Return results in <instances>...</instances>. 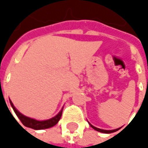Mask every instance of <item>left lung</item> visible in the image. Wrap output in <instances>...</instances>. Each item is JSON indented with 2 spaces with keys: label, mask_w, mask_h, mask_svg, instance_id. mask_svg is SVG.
<instances>
[{
  "label": "left lung",
  "mask_w": 148,
  "mask_h": 148,
  "mask_svg": "<svg viewBox=\"0 0 148 148\" xmlns=\"http://www.w3.org/2000/svg\"><path fill=\"white\" fill-rule=\"evenodd\" d=\"M90 124V126L93 129V130H97V131H99V132H101V133H105V134H110V133H113V132H116V131H117L119 129H116V130H101V129H99V128H96V127H94V126H92L91 123H89Z\"/></svg>",
  "instance_id": "left-lung-1"
}]
</instances>
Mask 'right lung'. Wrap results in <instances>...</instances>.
<instances>
[{"instance_id": "add662e5", "label": "right lung", "mask_w": 148, "mask_h": 148, "mask_svg": "<svg viewBox=\"0 0 148 148\" xmlns=\"http://www.w3.org/2000/svg\"><path fill=\"white\" fill-rule=\"evenodd\" d=\"M10 103H11V106L13 107L14 110L15 114L17 115V116L18 117V119L21 121V123H23V125H25V127H28V128H31V129H33V130H45V129H49V128H51L53 126H55L60 120L61 116H62V109L60 110V112L54 117L50 118V119H48V120H45V121H38L36 119H33V118H30V117H27L25 116H24L23 114H21L16 108L14 107V103H12V101L10 100Z\"/></svg>"}]
</instances>
